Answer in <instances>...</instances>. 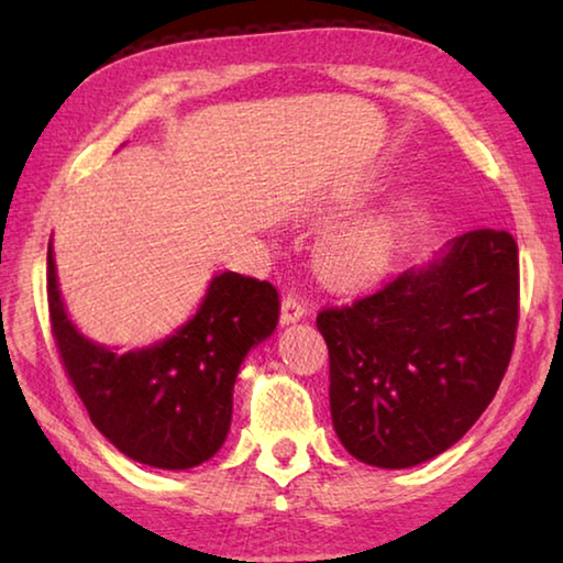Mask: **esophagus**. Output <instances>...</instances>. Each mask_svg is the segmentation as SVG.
Masks as SVG:
<instances>
[{"instance_id":"esophagus-1","label":"esophagus","mask_w":563,"mask_h":563,"mask_svg":"<svg viewBox=\"0 0 563 563\" xmlns=\"http://www.w3.org/2000/svg\"><path fill=\"white\" fill-rule=\"evenodd\" d=\"M308 316V305H305L295 292H285L283 295V305H280V320L283 325H290V322H298L300 318Z\"/></svg>"}]
</instances>
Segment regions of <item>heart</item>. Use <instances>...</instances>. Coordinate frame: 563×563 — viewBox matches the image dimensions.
Here are the masks:
<instances>
[{"label": "heart", "mask_w": 563, "mask_h": 563, "mask_svg": "<svg viewBox=\"0 0 563 563\" xmlns=\"http://www.w3.org/2000/svg\"><path fill=\"white\" fill-rule=\"evenodd\" d=\"M387 233L377 225L355 228L322 251V268L338 280H362L377 273L387 261Z\"/></svg>", "instance_id": "b5f03b06"}]
</instances>
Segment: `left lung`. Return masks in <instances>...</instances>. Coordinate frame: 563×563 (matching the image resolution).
Wrapping results in <instances>:
<instances>
[{
	"instance_id": "1",
	"label": "left lung",
	"mask_w": 563,
	"mask_h": 563,
	"mask_svg": "<svg viewBox=\"0 0 563 563\" xmlns=\"http://www.w3.org/2000/svg\"><path fill=\"white\" fill-rule=\"evenodd\" d=\"M330 412L355 460L405 470L450 450L487 409L519 325V247L494 228L440 261L318 312Z\"/></svg>"
}]
</instances>
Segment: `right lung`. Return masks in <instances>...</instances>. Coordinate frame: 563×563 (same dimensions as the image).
<instances>
[{"label":"right lung","instance_id":"1","mask_svg":"<svg viewBox=\"0 0 563 563\" xmlns=\"http://www.w3.org/2000/svg\"><path fill=\"white\" fill-rule=\"evenodd\" d=\"M46 300L64 373L97 430L131 460L188 470L221 450L233 415L238 367L278 325L280 300L268 280L221 273L201 310L154 347L117 352L93 345L66 318L52 243Z\"/></svg>","mask_w":563,"mask_h":563}]
</instances>
